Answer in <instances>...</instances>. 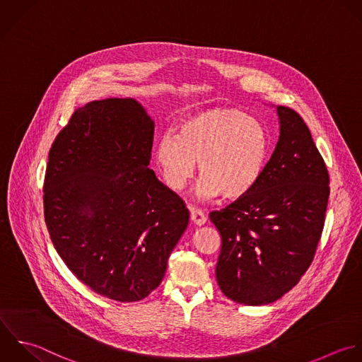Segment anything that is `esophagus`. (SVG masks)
I'll list each match as a JSON object with an SVG mask.
<instances>
[{"mask_svg":"<svg viewBox=\"0 0 362 362\" xmlns=\"http://www.w3.org/2000/svg\"><path fill=\"white\" fill-rule=\"evenodd\" d=\"M190 220H192V223L196 224V226H203L207 218H206V216H204V213H203L202 210L192 207V209H190Z\"/></svg>","mask_w":362,"mask_h":362,"instance_id":"obj_1","label":"esophagus"}]
</instances>
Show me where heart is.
<instances>
[{
  "instance_id": "1",
  "label": "heart",
  "mask_w": 362,
  "mask_h": 362,
  "mask_svg": "<svg viewBox=\"0 0 362 362\" xmlns=\"http://www.w3.org/2000/svg\"><path fill=\"white\" fill-rule=\"evenodd\" d=\"M271 141L262 122L235 108H214L187 117L176 135L156 142L153 159L163 182L175 192L192 179L197 162V193L226 200L247 196L259 182Z\"/></svg>"
}]
</instances>
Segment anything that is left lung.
<instances>
[{
  "label": "left lung",
  "instance_id": "8db88e82",
  "mask_svg": "<svg viewBox=\"0 0 362 362\" xmlns=\"http://www.w3.org/2000/svg\"><path fill=\"white\" fill-rule=\"evenodd\" d=\"M281 134L257 186L210 221L221 235L216 278L240 305H269L310 267L325 227L330 177L302 117L276 107Z\"/></svg>",
  "mask_w": 362,
  "mask_h": 362
}]
</instances>
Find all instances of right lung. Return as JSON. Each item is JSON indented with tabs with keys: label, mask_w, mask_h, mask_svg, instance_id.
<instances>
[{
	"label": "right lung",
	"mask_w": 362,
	"mask_h": 362,
	"mask_svg": "<svg viewBox=\"0 0 362 362\" xmlns=\"http://www.w3.org/2000/svg\"><path fill=\"white\" fill-rule=\"evenodd\" d=\"M153 128L134 98L91 101L49 151L50 240L80 282L117 302L142 300L160 285L189 224L183 200L148 168Z\"/></svg>",
	"instance_id": "obj_1"
}]
</instances>
